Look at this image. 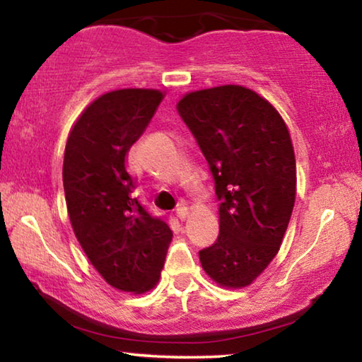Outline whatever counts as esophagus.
<instances>
[{
  "label": "esophagus",
  "mask_w": 362,
  "mask_h": 362,
  "mask_svg": "<svg viewBox=\"0 0 362 362\" xmlns=\"http://www.w3.org/2000/svg\"><path fill=\"white\" fill-rule=\"evenodd\" d=\"M175 215H177V218H179L180 221H185V220H187L188 210H187V206L183 205V203H180V205L175 208Z\"/></svg>",
  "instance_id": "1"
}]
</instances>
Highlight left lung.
Segmentation results:
<instances>
[{
    "mask_svg": "<svg viewBox=\"0 0 362 362\" xmlns=\"http://www.w3.org/2000/svg\"><path fill=\"white\" fill-rule=\"evenodd\" d=\"M210 165L220 202V234L202 249L205 272L241 288L281 247L295 203L297 167L279 111L239 85L192 91L177 105Z\"/></svg>",
    "mask_w": 362,
    "mask_h": 362,
    "instance_id": "1",
    "label": "left lung"
}]
</instances>
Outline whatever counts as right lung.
<instances>
[{
  "label": "right lung",
  "instance_id": "1",
  "mask_svg": "<svg viewBox=\"0 0 362 362\" xmlns=\"http://www.w3.org/2000/svg\"><path fill=\"white\" fill-rule=\"evenodd\" d=\"M164 93L124 88L101 95L70 131L64 156L67 210L86 257L115 288L144 293L159 282L172 230L132 190L126 156L156 115Z\"/></svg>",
  "mask_w": 362,
  "mask_h": 362
}]
</instances>
